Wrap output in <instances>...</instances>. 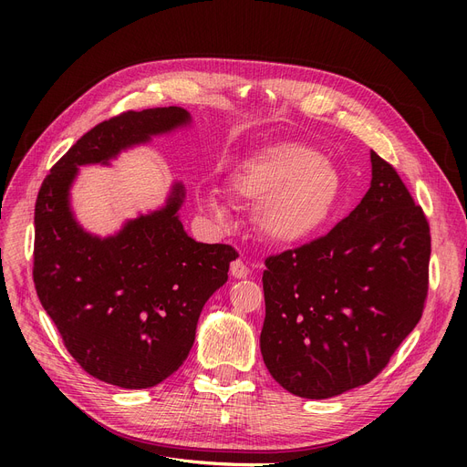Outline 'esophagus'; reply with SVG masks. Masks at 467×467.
Here are the masks:
<instances>
[{
    "mask_svg": "<svg viewBox=\"0 0 467 467\" xmlns=\"http://www.w3.org/2000/svg\"><path fill=\"white\" fill-rule=\"evenodd\" d=\"M250 275V268H248V265L244 263L242 259H236V261H233L231 263V276L233 278H246Z\"/></svg>",
    "mask_w": 467,
    "mask_h": 467,
    "instance_id": "obj_1",
    "label": "esophagus"
}]
</instances>
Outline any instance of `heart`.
Masks as SVG:
<instances>
[{
  "instance_id": "b5f03b06",
  "label": "heart",
  "mask_w": 467,
  "mask_h": 467,
  "mask_svg": "<svg viewBox=\"0 0 467 467\" xmlns=\"http://www.w3.org/2000/svg\"><path fill=\"white\" fill-rule=\"evenodd\" d=\"M227 185L238 206H255L259 234L280 246L320 234L345 196L340 170L299 141L261 147L231 170ZM202 204L219 223L229 219V208L217 192H206Z\"/></svg>"
}]
</instances>
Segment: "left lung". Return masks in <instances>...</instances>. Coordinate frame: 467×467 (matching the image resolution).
Listing matches in <instances>:
<instances>
[{
    "instance_id": "8db88e82",
    "label": "left lung",
    "mask_w": 467,
    "mask_h": 467,
    "mask_svg": "<svg viewBox=\"0 0 467 467\" xmlns=\"http://www.w3.org/2000/svg\"><path fill=\"white\" fill-rule=\"evenodd\" d=\"M326 236L265 261L261 354L289 394L327 400L371 382L419 324L430 225L394 166Z\"/></svg>"
}]
</instances>
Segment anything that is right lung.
<instances>
[{
	"mask_svg": "<svg viewBox=\"0 0 467 467\" xmlns=\"http://www.w3.org/2000/svg\"><path fill=\"white\" fill-rule=\"evenodd\" d=\"M183 108L127 111L88 130L53 166L36 202L37 297L83 369L108 384L141 389L176 373L194 342L206 301L238 257L227 244L192 240L180 221L185 187L164 206L129 219L106 238L73 215L79 166H109L120 151L191 125Z\"/></svg>",
	"mask_w": 467,
	"mask_h": 467,
	"instance_id": "obj_1",
	"label": "right lung"
}]
</instances>
